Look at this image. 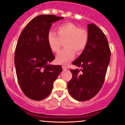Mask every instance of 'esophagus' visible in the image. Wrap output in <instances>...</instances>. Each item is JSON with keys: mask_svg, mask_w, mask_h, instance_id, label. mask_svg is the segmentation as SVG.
Segmentation results:
<instances>
[{"mask_svg": "<svg viewBox=\"0 0 125 125\" xmlns=\"http://www.w3.org/2000/svg\"><path fill=\"white\" fill-rule=\"evenodd\" d=\"M62 69L63 70H66L68 69V68H67V66H62Z\"/></svg>", "mask_w": 125, "mask_h": 125, "instance_id": "obj_1", "label": "esophagus"}]
</instances>
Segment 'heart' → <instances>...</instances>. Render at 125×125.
<instances>
[{"mask_svg": "<svg viewBox=\"0 0 125 125\" xmlns=\"http://www.w3.org/2000/svg\"><path fill=\"white\" fill-rule=\"evenodd\" d=\"M56 30L57 34L52 31L47 33L48 45L52 51L56 53L65 41L64 46L66 47L57 54L56 62L59 64H67L75 57V51L81 53L87 47L88 34L85 30L79 28L71 22L60 25Z\"/></svg>", "mask_w": 125, "mask_h": 125, "instance_id": "heart-1", "label": "heart"}]
</instances>
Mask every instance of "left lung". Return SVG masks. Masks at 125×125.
Listing matches in <instances>:
<instances>
[{
  "label": "left lung",
  "mask_w": 125,
  "mask_h": 125,
  "mask_svg": "<svg viewBox=\"0 0 125 125\" xmlns=\"http://www.w3.org/2000/svg\"><path fill=\"white\" fill-rule=\"evenodd\" d=\"M87 47L72 64L79 69H71L72 78L68 83L69 94L76 100H90L99 92L104 81L110 59L107 39L94 24L88 25Z\"/></svg>",
  "instance_id": "left-lung-1"
}]
</instances>
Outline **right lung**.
<instances>
[{"instance_id": "1", "label": "right lung", "mask_w": 125, "mask_h": 125, "mask_svg": "<svg viewBox=\"0 0 125 125\" xmlns=\"http://www.w3.org/2000/svg\"><path fill=\"white\" fill-rule=\"evenodd\" d=\"M62 19L54 15L37 16L26 25L18 41L14 59L18 81L25 95L33 100L49 95L62 71L61 66L49 63L55 57L47 40L52 23Z\"/></svg>"}]
</instances>
